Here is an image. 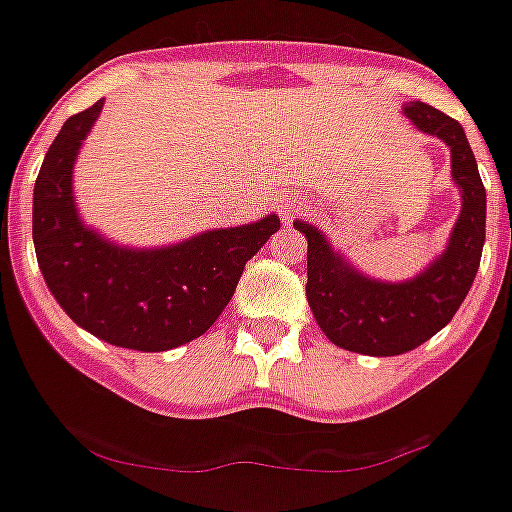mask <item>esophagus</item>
I'll return each mask as SVG.
<instances>
[{
	"mask_svg": "<svg viewBox=\"0 0 512 512\" xmlns=\"http://www.w3.org/2000/svg\"><path fill=\"white\" fill-rule=\"evenodd\" d=\"M302 207H305V200H300V197H287V200L280 205V217L290 222L292 215L302 212Z\"/></svg>",
	"mask_w": 512,
	"mask_h": 512,
	"instance_id": "34e87169",
	"label": "esophagus"
}]
</instances>
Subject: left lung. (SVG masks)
<instances>
[{
	"label": "left lung",
	"mask_w": 512,
	"mask_h": 512,
	"mask_svg": "<svg viewBox=\"0 0 512 512\" xmlns=\"http://www.w3.org/2000/svg\"><path fill=\"white\" fill-rule=\"evenodd\" d=\"M420 132L440 137L453 155L455 185L463 192L448 250L420 277L400 285L367 280L332 252L320 230L295 222L307 237V302L320 330L350 352L403 355L443 330L463 305L485 242V187L458 119L425 102L405 104Z\"/></svg>",
	"instance_id": "8db88e82"
}]
</instances>
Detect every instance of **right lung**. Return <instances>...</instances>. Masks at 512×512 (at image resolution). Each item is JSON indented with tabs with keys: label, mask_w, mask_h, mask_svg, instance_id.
<instances>
[{
	"label": "right lung",
	"mask_w": 512,
	"mask_h": 512,
	"mask_svg": "<svg viewBox=\"0 0 512 512\" xmlns=\"http://www.w3.org/2000/svg\"><path fill=\"white\" fill-rule=\"evenodd\" d=\"M104 99L72 114L34 182L32 237L39 270L62 310L99 340L162 352L212 327L235 295L247 260L280 230L255 225L212 230L165 250H124L79 222L72 197L77 150Z\"/></svg>",
	"instance_id": "right-lung-1"
}]
</instances>
